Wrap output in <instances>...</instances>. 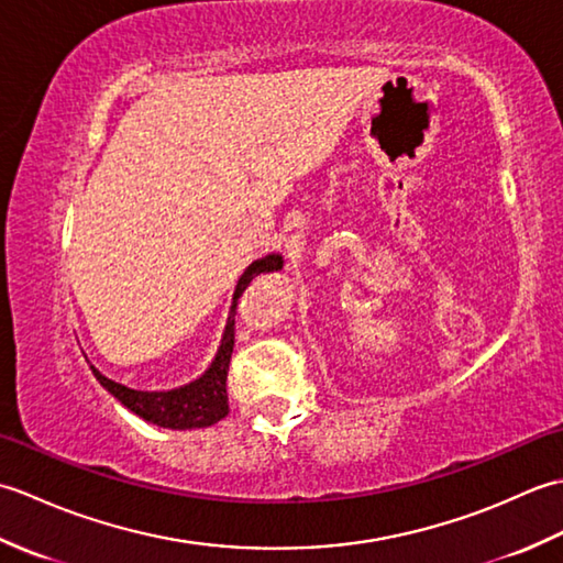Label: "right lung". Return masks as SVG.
<instances>
[{"label":"right lung","mask_w":563,"mask_h":563,"mask_svg":"<svg viewBox=\"0 0 563 563\" xmlns=\"http://www.w3.org/2000/svg\"><path fill=\"white\" fill-rule=\"evenodd\" d=\"M283 268V256L268 254L256 258L244 271L242 278L236 283V290L232 297V314L227 319L224 336L220 343V351L214 355L212 365L206 369L190 385H184L169 391H140L130 389L125 385L101 375L97 367L91 365V373L101 382L103 389H109L113 397L128 406L130 411L137 413L145 421L159 426V428H174V430H188V428H206L222 421L230 413V399H227V369H230V357L234 351V309L236 300L246 290V285L261 273Z\"/></svg>","instance_id":"obj_1"}]
</instances>
